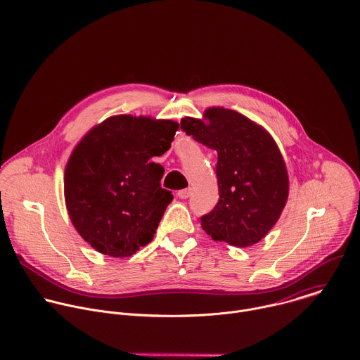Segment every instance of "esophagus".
Segmentation results:
<instances>
[{
  "mask_svg": "<svg viewBox=\"0 0 360 360\" xmlns=\"http://www.w3.org/2000/svg\"><path fill=\"white\" fill-rule=\"evenodd\" d=\"M181 199H188L189 196H191V188H185V189H181V191H178V193H176Z\"/></svg>",
  "mask_w": 360,
  "mask_h": 360,
  "instance_id": "1",
  "label": "esophagus"
}]
</instances>
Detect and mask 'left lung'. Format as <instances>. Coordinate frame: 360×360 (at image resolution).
I'll use <instances>...</instances> for the list:
<instances>
[{
    "mask_svg": "<svg viewBox=\"0 0 360 360\" xmlns=\"http://www.w3.org/2000/svg\"><path fill=\"white\" fill-rule=\"evenodd\" d=\"M181 130L217 153L219 202L200 217L202 229L230 246L259 243L280 219L290 191L285 161L271 134L219 105L206 108L202 118L184 117Z\"/></svg>",
    "mask_w": 360,
    "mask_h": 360,
    "instance_id": "1",
    "label": "left lung"
}]
</instances>
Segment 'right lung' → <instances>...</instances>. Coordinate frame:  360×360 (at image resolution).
Listing matches in <instances>:
<instances>
[{
  "instance_id": "add662e5",
  "label": "right lung",
  "mask_w": 360,
  "mask_h": 360,
  "mask_svg": "<svg viewBox=\"0 0 360 360\" xmlns=\"http://www.w3.org/2000/svg\"><path fill=\"white\" fill-rule=\"evenodd\" d=\"M179 124L150 115L118 114L90 129L73 148L63 175L72 224L96 252L129 257L155 234L171 191L153 161L169 150Z\"/></svg>"
}]
</instances>
